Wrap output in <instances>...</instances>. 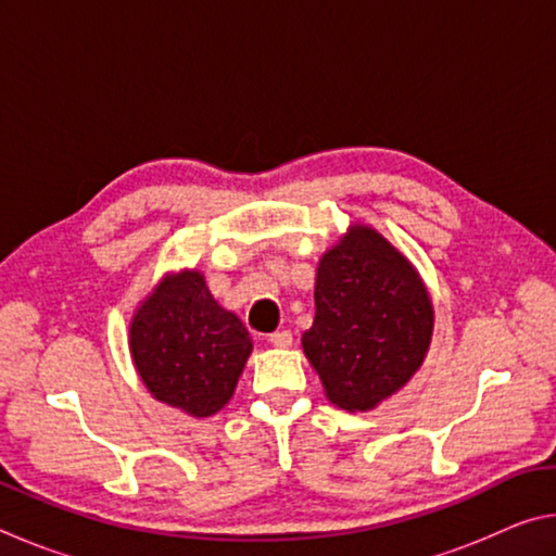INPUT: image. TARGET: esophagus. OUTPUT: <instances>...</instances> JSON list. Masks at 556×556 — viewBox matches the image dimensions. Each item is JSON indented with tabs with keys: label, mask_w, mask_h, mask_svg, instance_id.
Returning <instances> with one entry per match:
<instances>
[{
	"label": "esophagus",
	"mask_w": 556,
	"mask_h": 556,
	"mask_svg": "<svg viewBox=\"0 0 556 556\" xmlns=\"http://www.w3.org/2000/svg\"><path fill=\"white\" fill-rule=\"evenodd\" d=\"M291 341H294V336H291V331H287V328L269 333V343L277 345V348H289Z\"/></svg>",
	"instance_id": "1"
}]
</instances>
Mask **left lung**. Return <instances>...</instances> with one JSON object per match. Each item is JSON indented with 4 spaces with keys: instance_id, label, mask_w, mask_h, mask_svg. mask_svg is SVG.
I'll return each mask as SVG.
<instances>
[{
    "instance_id": "1",
    "label": "left lung",
    "mask_w": 556,
    "mask_h": 556,
    "mask_svg": "<svg viewBox=\"0 0 556 556\" xmlns=\"http://www.w3.org/2000/svg\"><path fill=\"white\" fill-rule=\"evenodd\" d=\"M314 299L301 345L338 407L372 409L425 361L434 326L429 294L380 232L353 225L318 262Z\"/></svg>"
}]
</instances>
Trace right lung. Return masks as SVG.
Here are the masks:
<instances>
[{
  "mask_svg": "<svg viewBox=\"0 0 556 556\" xmlns=\"http://www.w3.org/2000/svg\"><path fill=\"white\" fill-rule=\"evenodd\" d=\"M129 348L156 400L211 417L232 397L252 341L240 318L211 296L203 275L181 271L139 308Z\"/></svg>",
  "mask_w": 556,
  "mask_h": 556,
  "instance_id": "obj_1",
  "label": "right lung"
}]
</instances>
